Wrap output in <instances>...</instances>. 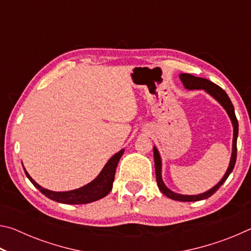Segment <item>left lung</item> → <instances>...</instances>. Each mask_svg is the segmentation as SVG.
Returning <instances> with one entry per match:
<instances>
[{"mask_svg":"<svg viewBox=\"0 0 251 251\" xmlns=\"http://www.w3.org/2000/svg\"><path fill=\"white\" fill-rule=\"evenodd\" d=\"M179 78L181 80L182 85H184L186 90H203L206 93H208L211 97L218 101V103L223 106L224 109L226 110L229 118H230L231 124L233 127V137H232V151H231V157L230 161H229V166L227 168L226 173H225L224 177L219 180L212 188L207 190L205 193L198 194V195H181L174 193L168 187L164 184L163 178H161V157L159 155V151L157 148L154 146V160H155V172H156V181L157 185H158V188L161 193H163L165 196L168 198L174 199V201H202V199L209 198L211 195H214L217 190L220 188L228 176L230 175L233 167H235L236 164V158H237V137H238V121L235 115V108H233V105L231 103L230 99H229L227 93L225 92L222 87H219L218 85L214 84L210 80L202 77H196L192 74H180Z\"/></svg>","mask_w":251,"mask_h":251,"instance_id":"8db88e82","label":"left lung"}]
</instances>
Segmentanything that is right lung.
Masks as SVG:
<instances>
[{
    "label": "right lung",
    "instance_id": "right-lung-1",
    "mask_svg": "<svg viewBox=\"0 0 251 251\" xmlns=\"http://www.w3.org/2000/svg\"><path fill=\"white\" fill-rule=\"evenodd\" d=\"M124 152V150L116 152L112 156V158L106 163L104 168L101 169L94 180L88 182L83 187L77 189L69 190V192H53L40 186L33 178L28 175V173L25 171L26 176L32 184L36 187L40 192L45 195L46 197L52 199L54 201L62 203H70V205H80V203H88L99 201L100 198H104L113 188L114 178H115V172L118 161Z\"/></svg>",
    "mask_w": 251,
    "mask_h": 251
}]
</instances>
